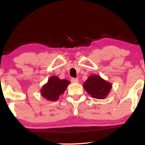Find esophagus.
Segmentation results:
<instances>
[{
    "instance_id": "34e87169",
    "label": "esophagus",
    "mask_w": 145,
    "mask_h": 145,
    "mask_svg": "<svg viewBox=\"0 0 145 145\" xmlns=\"http://www.w3.org/2000/svg\"><path fill=\"white\" fill-rule=\"evenodd\" d=\"M71 82H72V83H77V82H78V80L76 78H72V79H71Z\"/></svg>"
}]
</instances>
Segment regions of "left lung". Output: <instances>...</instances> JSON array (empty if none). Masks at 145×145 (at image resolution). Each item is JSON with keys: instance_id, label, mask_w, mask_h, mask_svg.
Masks as SVG:
<instances>
[{"instance_id": "obj_1", "label": "left lung", "mask_w": 145, "mask_h": 145, "mask_svg": "<svg viewBox=\"0 0 145 145\" xmlns=\"http://www.w3.org/2000/svg\"><path fill=\"white\" fill-rule=\"evenodd\" d=\"M112 86L99 75H91L85 82L84 87L92 97L97 99H104L109 93Z\"/></svg>"}]
</instances>
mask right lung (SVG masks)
Wrapping results in <instances>:
<instances>
[{"label": "right lung", "mask_w": 145, "mask_h": 145, "mask_svg": "<svg viewBox=\"0 0 145 145\" xmlns=\"http://www.w3.org/2000/svg\"><path fill=\"white\" fill-rule=\"evenodd\" d=\"M69 84L67 80H60L56 76H51L47 84L42 88V97L50 101H57L60 95L64 93Z\"/></svg>", "instance_id": "1"}]
</instances>
